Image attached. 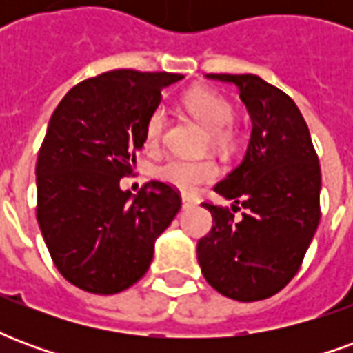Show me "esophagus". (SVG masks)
Instances as JSON below:
<instances>
[{
    "mask_svg": "<svg viewBox=\"0 0 353 353\" xmlns=\"http://www.w3.org/2000/svg\"><path fill=\"white\" fill-rule=\"evenodd\" d=\"M181 202H183V208H191V206H194V200L189 199V196H183V199H181Z\"/></svg>",
    "mask_w": 353,
    "mask_h": 353,
    "instance_id": "1",
    "label": "esophagus"
}]
</instances>
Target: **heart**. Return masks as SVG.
Instances as JSON below:
<instances>
[{
	"label": "heart",
	"mask_w": 353,
	"mask_h": 353,
	"mask_svg": "<svg viewBox=\"0 0 353 353\" xmlns=\"http://www.w3.org/2000/svg\"><path fill=\"white\" fill-rule=\"evenodd\" d=\"M183 105L192 119H196L210 132V145L223 153H229L234 149L236 136L229 128L234 119V109L223 96L210 88H192L185 94ZM164 121L166 119L162 109H154L147 119L143 143L149 151H154L161 143ZM217 174L219 170L212 161H181V159H170L154 170L157 179L183 192H194L200 185L214 181Z\"/></svg>",
	"instance_id": "heart-1"
}]
</instances>
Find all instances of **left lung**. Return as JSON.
Listing matches in <instances>:
<instances>
[{"instance_id": "obj_1", "label": "left lung", "mask_w": 353, "mask_h": 353, "mask_svg": "<svg viewBox=\"0 0 353 353\" xmlns=\"http://www.w3.org/2000/svg\"><path fill=\"white\" fill-rule=\"evenodd\" d=\"M206 77L238 88L252 138L244 161L214 187L245 214L234 221L227 208L204 202L214 227L199 240L196 255L215 291L253 303L276 295L299 272L319 223L321 170L308 126L288 94L252 73Z\"/></svg>"}]
</instances>
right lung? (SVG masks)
Masks as SVG:
<instances>
[{"mask_svg": "<svg viewBox=\"0 0 353 353\" xmlns=\"http://www.w3.org/2000/svg\"><path fill=\"white\" fill-rule=\"evenodd\" d=\"M179 73L115 70L73 87L39 149L37 223L58 272L75 288L113 295L147 272L154 240L181 208L179 192L149 181L121 189L143 147L149 115Z\"/></svg>", "mask_w": 353, "mask_h": 353, "instance_id": "obj_1", "label": "right lung"}]
</instances>
